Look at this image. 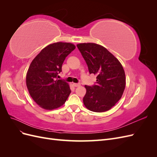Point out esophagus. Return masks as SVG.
I'll use <instances>...</instances> for the list:
<instances>
[{"instance_id":"34e87169","label":"esophagus","mask_w":157,"mask_h":157,"mask_svg":"<svg viewBox=\"0 0 157 157\" xmlns=\"http://www.w3.org/2000/svg\"><path fill=\"white\" fill-rule=\"evenodd\" d=\"M73 85L75 87H78L80 86V83H73Z\"/></svg>"}]
</instances>
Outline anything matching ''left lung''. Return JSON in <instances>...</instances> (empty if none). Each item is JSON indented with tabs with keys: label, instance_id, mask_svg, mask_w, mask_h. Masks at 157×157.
I'll return each instance as SVG.
<instances>
[{
	"label": "left lung",
	"instance_id": "obj_1",
	"mask_svg": "<svg viewBox=\"0 0 157 157\" xmlns=\"http://www.w3.org/2000/svg\"><path fill=\"white\" fill-rule=\"evenodd\" d=\"M90 74L97 75L96 82L85 86V107L94 112L109 111L121 98L126 86L125 73L120 61L103 46L95 43L77 45Z\"/></svg>",
	"mask_w": 157,
	"mask_h": 157
}]
</instances>
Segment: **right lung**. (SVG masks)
<instances>
[{
  "mask_svg": "<svg viewBox=\"0 0 157 157\" xmlns=\"http://www.w3.org/2000/svg\"><path fill=\"white\" fill-rule=\"evenodd\" d=\"M75 46L56 42L42 49L27 71L26 84L30 96L40 107L52 110L63 105L71 93L67 82L56 79L63 61Z\"/></svg>",
  "mask_w": 157,
  "mask_h": 157,
  "instance_id": "obj_1",
  "label": "right lung"
}]
</instances>
